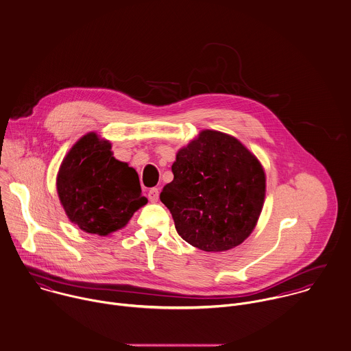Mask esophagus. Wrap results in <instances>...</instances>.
I'll return each instance as SVG.
<instances>
[{"instance_id":"esophagus-1","label":"esophagus","mask_w":351,"mask_h":351,"mask_svg":"<svg viewBox=\"0 0 351 351\" xmlns=\"http://www.w3.org/2000/svg\"><path fill=\"white\" fill-rule=\"evenodd\" d=\"M159 199V189L158 188H152L149 191V200L151 202H156Z\"/></svg>"}]
</instances>
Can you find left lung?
I'll return each instance as SVG.
<instances>
[{"label": "left lung", "mask_w": 351, "mask_h": 351, "mask_svg": "<svg viewBox=\"0 0 351 351\" xmlns=\"http://www.w3.org/2000/svg\"><path fill=\"white\" fill-rule=\"evenodd\" d=\"M171 170L174 180L159 197L184 241L219 252L250 237L263 208L266 174L239 139L202 130L178 150Z\"/></svg>", "instance_id": "1"}]
</instances>
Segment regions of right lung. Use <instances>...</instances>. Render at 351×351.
Returning <instances> with one entry per match:
<instances>
[{"instance_id":"1","label":"right lung","mask_w":351,"mask_h":351,"mask_svg":"<svg viewBox=\"0 0 351 351\" xmlns=\"http://www.w3.org/2000/svg\"><path fill=\"white\" fill-rule=\"evenodd\" d=\"M56 192L69 220L100 237L124 228L147 204L136 170L116 159L112 143L97 132L84 135L66 154L56 174Z\"/></svg>"}]
</instances>
